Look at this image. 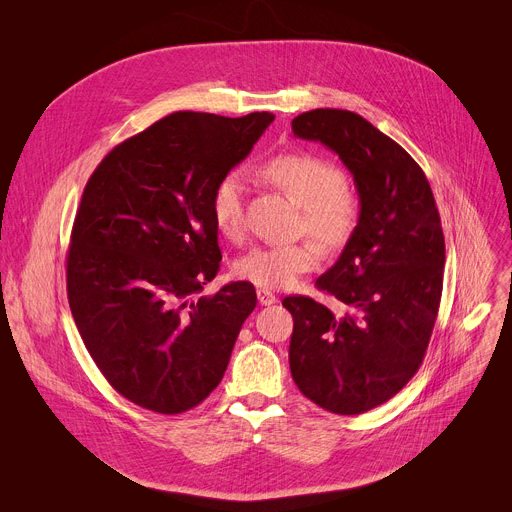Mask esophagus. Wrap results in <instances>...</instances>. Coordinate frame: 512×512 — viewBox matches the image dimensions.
Listing matches in <instances>:
<instances>
[{
	"instance_id": "1",
	"label": "esophagus",
	"mask_w": 512,
	"mask_h": 512,
	"mask_svg": "<svg viewBox=\"0 0 512 512\" xmlns=\"http://www.w3.org/2000/svg\"><path fill=\"white\" fill-rule=\"evenodd\" d=\"M257 300H259V304H261V306H271V304H275V302H277L275 294H273V292H269V290H263V288H259V290H257Z\"/></svg>"
}]
</instances>
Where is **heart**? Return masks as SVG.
Listing matches in <instances>:
<instances>
[{"mask_svg": "<svg viewBox=\"0 0 512 512\" xmlns=\"http://www.w3.org/2000/svg\"><path fill=\"white\" fill-rule=\"evenodd\" d=\"M261 175L302 208L300 232L327 251L343 249L359 222V200L335 163L314 153H282L261 165ZM214 226L226 239H239L245 228V181L230 171L218 179L210 198ZM320 263L310 241L255 247L235 263V273L263 290L292 288Z\"/></svg>", "mask_w": 512, "mask_h": 512, "instance_id": "obj_1", "label": "heart"}]
</instances>
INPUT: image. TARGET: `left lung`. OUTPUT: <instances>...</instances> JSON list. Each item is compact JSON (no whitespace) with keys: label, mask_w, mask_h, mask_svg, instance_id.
Here are the masks:
<instances>
[{"label":"left lung","mask_w":512,"mask_h":512,"mask_svg":"<svg viewBox=\"0 0 512 512\" xmlns=\"http://www.w3.org/2000/svg\"><path fill=\"white\" fill-rule=\"evenodd\" d=\"M292 130L339 155L361 204L353 237L316 280L343 312L306 296L282 302L294 318L292 378L320 408L361 414L396 396L423 363L443 290L441 218L423 169L359 114L318 108Z\"/></svg>","instance_id":"left-lung-1"}]
</instances>
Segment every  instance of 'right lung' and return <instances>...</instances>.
Wrapping results in <instances>:
<instances>
[{
  "label": "right lung",
  "mask_w": 512,
  "mask_h": 512,
  "mask_svg": "<svg viewBox=\"0 0 512 512\" xmlns=\"http://www.w3.org/2000/svg\"><path fill=\"white\" fill-rule=\"evenodd\" d=\"M175 112L114 147L91 173L71 230L67 296L110 386L161 414L220 384L257 294L232 282L190 300L220 269L214 185L273 122Z\"/></svg>",
  "instance_id": "1"
}]
</instances>
